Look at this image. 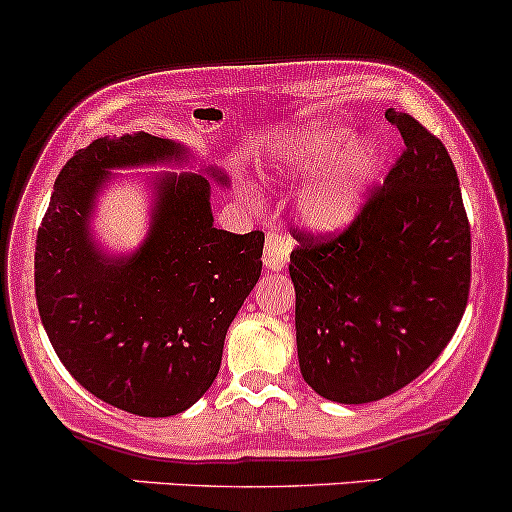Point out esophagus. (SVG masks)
I'll return each mask as SVG.
<instances>
[{"mask_svg":"<svg viewBox=\"0 0 512 512\" xmlns=\"http://www.w3.org/2000/svg\"><path fill=\"white\" fill-rule=\"evenodd\" d=\"M288 254H291V239L278 231H268L266 234V254H263V263L268 271H281L288 263Z\"/></svg>","mask_w":512,"mask_h":512,"instance_id":"obj_1","label":"esophagus"}]
</instances>
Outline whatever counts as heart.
I'll return each instance as SVG.
<instances>
[{
	"label": "heart",
	"instance_id": "1",
	"mask_svg": "<svg viewBox=\"0 0 512 512\" xmlns=\"http://www.w3.org/2000/svg\"><path fill=\"white\" fill-rule=\"evenodd\" d=\"M342 156L346 162L336 168ZM379 165V142L372 138L357 145V130L345 123L305 125L278 138L268 152V172L273 177L313 179L330 166L336 168L333 173L327 171L325 178L315 179L298 202L300 219L315 234H340L355 221Z\"/></svg>",
	"mask_w": 512,
	"mask_h": 512
}]
</instances>
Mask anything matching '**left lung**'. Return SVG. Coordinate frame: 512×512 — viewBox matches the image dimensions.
I'll return each instance as SVG.
<instances>
[{"mask_svg": "<svg viewBox=\"0 0 512 512\" xmlns=\"http://www.w3.org/2000/svg\"><path fill=\"white\" fill-rule=\"evenodd\" d=\"M404 152L333 239L293 229L300 374L330 402L367 404L414 382L456 333L471 226L444 142L389 108Z\"/></svg>", "mask_w": 512, "mask_h": 512, "instance_id": "left-lung-1", "label": "left lung"}]
</instances>
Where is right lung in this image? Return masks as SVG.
Wrapping results in <instances>:
<instances>
[{
	"instance_id": "right-lung-1",
	"label": "right lung",
	"mask_w": 512,
	"mask_h": 512,
	"mask_svg": "<svg viewBox=\"0 0 512 512\" xmlns=\"http://www.w3.org/2000/svg\"><path fill=\"white\" fill-rule=\"evenodd\" d=\"M187 160V147L145 130L93 140L63 165L36 234V305L63 367L110 407L152 419L212 387L226 330L261 276V231L214 226L209 177L226 187L217 167L152 179L138 251L96 244L91 217L110 172Z\"/></svg>"
}]
</instances>
